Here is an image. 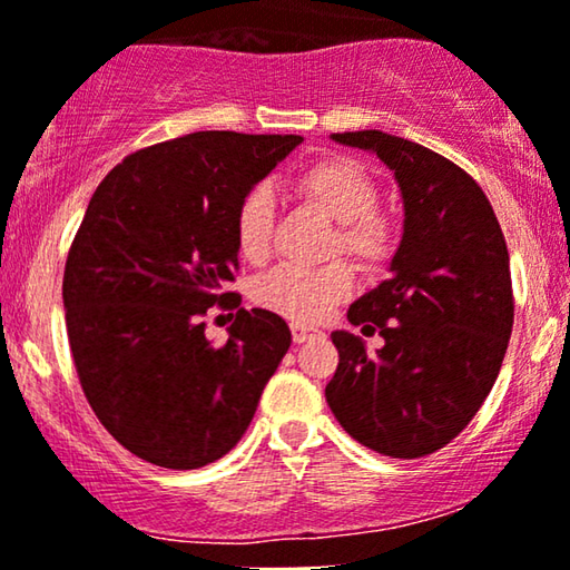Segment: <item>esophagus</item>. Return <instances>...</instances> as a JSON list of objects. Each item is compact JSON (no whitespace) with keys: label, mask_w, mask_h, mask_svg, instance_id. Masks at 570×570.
<instances>
[{"label":"esophagus","mask_w":570,"mask_h":570,"mask_svg":"<svg viewBox=\"0 0 570 570\" xmlns=\"http://www.w3.org/2000/svg\"><path fill=\"white\" fill-rule=\"evenodd\" d=\"M317 336L315 328H309V325H302V323H292V338L294 344H305L307 338Z\"/></svg>","instance_id":"34e87169"}]
</instances>
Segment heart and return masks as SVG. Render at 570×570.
I'll list each match as a JSON object with an SVG mask.
<instances>
[{"label":"heart","mask_w":570,"mask_h":570,"mask_svg":"<svg viewBox=\"0 0 570 570\" xmlns=\"http://www.w3.org/2000/svg\"><path fill=\"white\" fill-rule=\"evenodd\" d=\"M302 200L323 210L338 224L336 247L362 265H381L393 249V229L377 214V185L360 161L344 156L323 158L292 181ZM273 237V195L257 185L242 197L234 214V242L239 255L249 263L265 261ZM352 271L344 263L323 268L278 265L253 284L257 305L292 317L297 323H315L352 292Z\"/></svg>","instance_id":"b5f03b06"}]
</instances>
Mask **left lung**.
Here are the masks:
<instances>
[{"label": "left lung", "instance_id": "1", "mask_svg": "<svg viewBox=\"0 0 570 570\" xmlns=\"http://www.w3.org/2000/svg\"><path fill=\"white\" fill-rule=\"evenodd\" d=\"M393 171L404 232L391 278L348 307V323L377 331L367 344L333 331L338 367L325 385L333 416L356 443L391 459L443 449L495 385L513 325L511 263L480 185L420 142L381 130L333 132Z\"/></svg>", "mask_w": 570, "mask_h": 570}]
</instances>
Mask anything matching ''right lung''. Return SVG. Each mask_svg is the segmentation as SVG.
<instances>
[{
  "label": "right lung",
  "mask_w": 570,
  "mask_h": 570,
  "mask_svg": "<svg viewBox=\"0 0 570 570\" xmlns=\"http://www.w3.org/2000/svg\"><path fill=\"white\" fill-rule=\"evenodd\" d=\"M299 135L193 132L127 156L90 197L62 299L75 370L117 443L164 469H200L253 422L292 331L239 307L234 214ZM238 307L216 347L199 317Z\"/></svg>",
  "instance_id": "add662e5"
}]
</instances>
